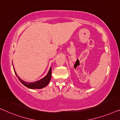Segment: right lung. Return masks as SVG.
<instances>
[{"label":"right lung","instance_id":"add662e5","mask_svg":"<svg viewBox=\"0 0 120 120\" xmlns=\"http://www.w3.org/2000/svg\"><path fill=\"white\" fill-rule=\"evenodd\" d=\"M15 70V69H14ZM15 73L17 77L19 79V81L23 85H24V86L27 87L29 88H31V89H41L45 87L49 84V82H50L51 80V73H52V70H51V67L50 70L47 73V74L45 77H44V78H42V79H41L39 81L34 82H28L24 81L23 80H22L21 79L19 78V76H18V75L16 74L15 70Z\"/></svg>","mask_w":120,"mask_h":120}]
</instances>
